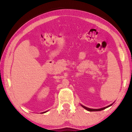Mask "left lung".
<instances>
[{"instance_id":"left-lung-1","label":"left lung","mask_w":132,"mask_h":132,"mask_svg":"<svg viewBox=\"0 0 132 132\" xmlns=\"http://www.w3.org/2000/svg\"><path fill=\"white\" fill-rule=\"evenodd\" d=\"M112 104H111V105H108V106H105V107H104V108H100V109H92V108H87V107H86V106H84V105H81V106L82 107V108H84V109H86V110H87V111H90V112H92V111H102V110H104V109H106V108H108V107H109V106H111Z\"/></svg>"}]
</instances>
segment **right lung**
<instances>
[{
    "mask_svg": "<svg viewBox=\"0 0 132 132\" xmlns=\"http://www.w3.org/2000/svg\"><path fill=\"white\" fill-rule=\"evenodd\" d=\"M47 111H45V112H42V113H45V112H47Z\"/></svg>",
    "mask_w": 132,
    "mask_h": 132,
    "instance_id": "obj_1",
    "label": "right lung"
}]
</instances>
